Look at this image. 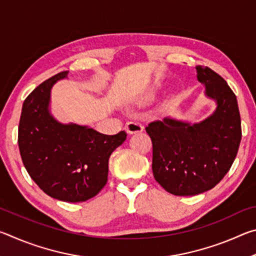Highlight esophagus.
<instances>
[{"instance_id":"esophagus-1","label":"esophagus","mask_w":256,"mask_h":256,"mask_svg":"<svg viewBox=\"0 0 256 256\" xmlns=\"http://www.w3.org/2000/svg\"><path fill=\"white\" fill-rule=\"evenodd\" d=\"M125 131H126L128 134L140 133L144 131V126L138 122H128L126 123V125H125Z\"/></svg>"}]
</instances>
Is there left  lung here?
I'll list each match as a JSON object with an SVG mask.
<instances>
[{
    "instance_id": "left-lung-1",
    "label": "left lung",
    "mask_w": 256,
    "mask_h": 256,
    "mask_svg": "<svg viewBox=\"0 0 256 256\" xmlns=\"http://www.w3.org/2000/svg\"><path fill=\"white\" fill-rule=\"evenodd\" d=\"M206 94L216 110L201 123L172 118L146 128L152 141V172L174 196H196L214 188L230 170L242 140L237 98L224 78L208 66L196 68Z\"/></svg>"
}]
</instances>
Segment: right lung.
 <instances>
[{"mask_svg": "<svg viewBox=\"0 0 256 256\" xmlns=\"http://www.w3.org/2000/svg\"><path fill=\"white\" fill-rule=\"evenodd\" d=\"M66 76L68 71L58 73L24 99L18 146L29 176L47 196L82 202L96 196L106 185L108 160L128 134L120 131L107 136L76 124H60L52 118L50 89Z\"/></svg>", "mask_w": 256, "mask_h": 256, "instance_id": "right-lung-1", "label": "right lung"}]
</instances>
